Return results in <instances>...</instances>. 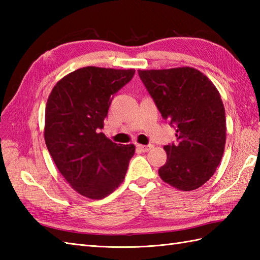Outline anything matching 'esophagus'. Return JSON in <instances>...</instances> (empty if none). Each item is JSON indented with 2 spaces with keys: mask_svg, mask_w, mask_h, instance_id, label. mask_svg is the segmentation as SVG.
Masks as SVG:
<instances>
[{
  "mask_svg": "<svg viewBox=\"0 0 260 260\" xmlns=\"http://www.w3.org/2000/svg\"><path fill=\"white\" fill-rule=\"evenodd\" d=\"M136 147L139 148L141 152H148L153 147V145H142V144H137Z\"/></svg>",
  "mask_w": 260,
  "mask_h": 260,
  "instance_id": "esophagus-1",
  "label": "esophagus"
}]
</instances>
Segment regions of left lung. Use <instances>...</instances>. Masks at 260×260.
<instances>
[{
	"instance_id": "obj_1",
	"label": "left lung",
	"mask_w": 260,
	"mask_h": 260,
	"mask_svg": "<svg viewBox=\"0 0 260 260\" xmlns=\"http://www.w3.org/2000/svg\"><path fill=\"white\" fill-rule=\"evenodd\" d=\"M139 75L162 117L176 128V142L164 146L168 159L158 175L178 190L198 189L214 174L224 152L225 112L218 89L192 67Z\"/></svg>"
}]
</instances>
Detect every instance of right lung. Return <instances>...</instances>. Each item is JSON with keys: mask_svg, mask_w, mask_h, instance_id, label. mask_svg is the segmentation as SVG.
Masks as SVG:
<instances>
[{"mask_svg": "<svg viewBox=\"0 0 260 260\" xmlns=\"http://www.w3.org/2000/svg\"><path fill=\"white\" fill-rule=\"evenodd\" d=\"M134 74V69L84 67L60 79L48 97V151L64 180L86 198L99 200L117 189L135 153L134 144H116L98 133L114 93Z\"/></svg>", "mask_w": 260, "mask_h": 260, "instance_id": "1", "label": "right lung"}]
</instances>
